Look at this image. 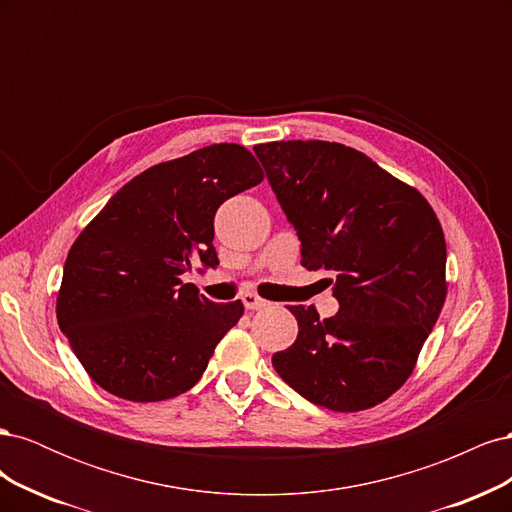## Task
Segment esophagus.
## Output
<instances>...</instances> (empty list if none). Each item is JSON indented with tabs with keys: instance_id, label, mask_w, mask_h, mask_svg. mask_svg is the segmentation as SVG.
<instances>
[{
	"instance_id": "esophagus-1",
	"label": "esophagus",
	"mask_w": 512,
	"mask_h": 512,
	"mask_svg": "<svg viewBox=\"0 0 512 512\" xmlns=\"http://www.w3.org/2000/svg\"><path fill=\"white\" fill-rule=\"evenodd\" d=\"M241 301H243V305H245V309H262V307H267L269 305V301H265V299H260L256 292H245L243 297H241Z\"/></svg>"
}]
</instances>
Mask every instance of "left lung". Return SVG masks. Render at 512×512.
<instances>
[{
  "label": "left lung",
  "instance_id": "left-lung-1",
  "mask_svg": "<svg viewBox=\"0 0 512 512\" xmlns=\"http://www.w3.org/2000/svg\"><path fill=\"white\" fill-rule=\"evenodd\" d=\"M271 190L301 241V262L327 271L339 312L288 305L294 344L273 354L301 397L356 412L391 397L446 299L444 232L427 200L365 153L327 141L256 145Z\"/></svg>",
  "mask_w": 512,
  "mask_h": 512
}]
</instances>
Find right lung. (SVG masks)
Masks as SVG:
<instances>
[{"instance_id": "right-lung-1", "label": "right lung", "mask_w": 512, "mask_h": 512, "mask_svg": "<svg viewBox=\"0 0 512 512\" xmlns=\"http://www.w3.org/2000/svg\"><path fill=\"white\" fill-rule=\"evenodd\" d=\"M260 181L245 147H203L123 185L74 241L57 322L104 391L145 404L190 391L203 376L243 303H213L181 275L220 265L215 211Z\"/></svg>"}]
</instances>
